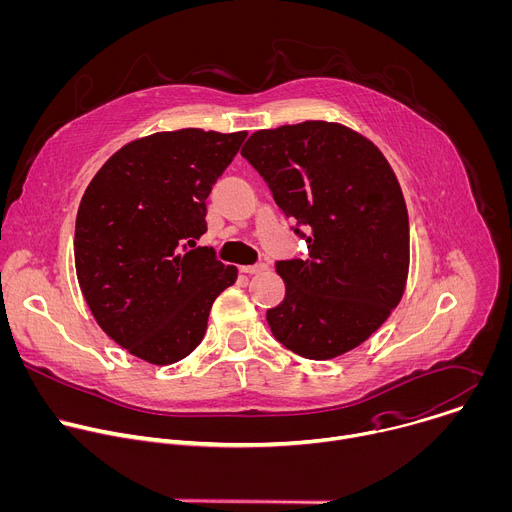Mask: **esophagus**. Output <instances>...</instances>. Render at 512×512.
Listing matches in <instances>:
<instances>
[{"label": "esophagus", "instance_id": "esophagus-1", "mask_svg": "<svg viewBox=\"0 0 512 512\" xmlns=\"http://www.w3.org/2000/svg\"><path fill=\"white\" fill-rule=\"evenodd\" d=\"M265 269H267L265 263H255V265H243V267H241V273L253 275V273H261V271H265Z\"/></svg>", "mask_w": 512, "mask_h": 512}]
</instances>
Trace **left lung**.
<instances>
[{
	"instance_id": "left-lung-1",
	"label": "left lung",
	"mask_w": 512,
	"mask_h": 512,
	"mask_svg": "<svg viewBox=\"0 0 512 512\" xmlns=\"http://www.w3.org/2000/svg\"><path fill=\"white\" fill-rule=\"evenodd\" d=\"M241 156L308 243L275 261L285 298L267 310L273 336L326 360L367 340L399 304L409 269L401 186L375 143L326 121L255 131Z\"/></svg>"
}]
</instances>
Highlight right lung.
Listing matches in <instances>:
<instances>
[{
  "mask_svg": "<svg viewBox=\"0 0 512 512\" xmlns=\"http://www.w3.org/2000/svg\"><path fill=\"white\" fill-rule=\"evenodd\" d=\"M247 133L180 129L135 139L91 180L77 214L75 265L99 326L133 356L172 364L204 338L237 267L196 247L206 198Z\"/></svg>",
  "mask_w": 512,
  "mask_h": 512,
  "instance_id": "1",
  "label": "right lung"
}]
</instances>
